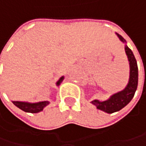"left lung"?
Wrapping results in <instances>:
<instances>
[{"label":"left lung","instance_id":"8db88e82","mask_svg":"<svg viewBox=\"0 0 146 146\" xmlns=\"http://www.w3.org/2000/svg\"><path fill=\"white\" fill-rule=\"evenodd\" d=\"M116 35L118 36L122 42L126 43V40L123 38V36H121L119 34L116 33ZM125 52L127 56L129 66H130L129 81L126 88L120 92L113 94L106 101L101 102L99 100H93L91 102V103L96 106L98 110H101L108 114L119 111L121 109H123L124 106H126L133 98L135 92L137 88L138 67L137 60L134 57L132 51L127 47V44L125 45Z\"/></svg>","mask_w":146,"mask_h":146}]
</instances>
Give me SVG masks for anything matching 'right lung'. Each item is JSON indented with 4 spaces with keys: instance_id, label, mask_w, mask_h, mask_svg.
<instances>
[{
    "instance_id": "add662e5",
    "label": "right lung",
    "mask_w": 146,
    "mask_h": 146,
    "mask_svg": "<svg viewBox=\"0 0 146 146\" xmlns=\"http://www.w3.org/2000/svg\"><path fill=\"white\" fill-rule=\"evenodd\" d=\"M63 80H64V76H62L56 84L57 86H59ZM12 102L20 110L25 112H28V113H38L43 110V109L49 104V102L48 101L40 102H36V103H30V102Z\"/></svg>"
}]
</instances>
